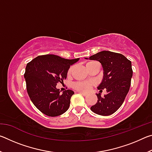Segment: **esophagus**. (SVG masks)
Returning <instances> with one entry per match:
<instances>
[{
	"instance_id": "1",
	"label": "esophagus",
	"mask_w": 152,
	"mask_h": 152,
	"mask_svg": "<svg viewBox=\"0 0 152 152\" xmlns=\"http://www.w3.org/2000/svg\"><path fill=\"white\" fill-rule=\"evenodd\" d=\"M78 93L82 94V95H83V96H86V95H87V93H86V92H80V91H79V92H78Z\"/></svg>"
}]
</instances>
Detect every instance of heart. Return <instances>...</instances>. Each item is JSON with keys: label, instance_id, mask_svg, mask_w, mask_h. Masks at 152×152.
Returning a JSON list of instances; mask_svg holds the SVG:
<instances>
[{"label": "heart", "instance_id": "obj_1", "mask_svg": "<svg viewBox=\"0 0 152 152\" xmlns=\"http://www.w3.org/2000/svg\"><path fill=\"white\" fill-rule=\"evenodd\" d=\"M97 64H99L96 61H88L86 64V67L87 68V70H89L90 69L92 68V67H94V66L97 65ZM74 69V66H71L70 68L68 69V76H70L72 74ZM94 85V82L92 81H83V82H76L73 84V88L74 89L77 90V91H88L91 88V87L92 86Z\"/></svg>", "mask_w": 152, "mask_h": 152}]
</instances>
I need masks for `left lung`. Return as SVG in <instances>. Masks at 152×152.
Returning a JSON list of instances; mask_svg holds the SVG:
<instances>
[{"label":"left lung","mask_w":152,"mask_h":152,"mask_svg":"<svg viewBox=\"0 0 152 152\" xmlns=\"http://www.w3.org/2000/svg\"><path fill=\"white\" fill-rule=\"evenodd\" d=\"M89 59L102 64L103 78L98 89L101 92L104 89L107 91L104 96L96 94L97 102L91 109L97 115H110L121 106L129 91L133 76L132 61L121 53L109 51H100Z\"/></svg>","instance_id":"obj_1"}]
</instances>
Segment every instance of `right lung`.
Here are the masks:
<instances>
[{
  "label": "right lung",
  "mask_w": 152,
  "mask_h": 152,
  "mask_svg": "<svg viewBox=\"0 0 152 152\" xmlns=\"http://www.w3.org/2000/svg\"><path fill=\"white\" fill-rule=\"evenodd\" d=\"M79 58L68 60L56 55L39 56L27 64L24 77L27 91L33 104L48 116L57 117L70 107L74 92L67 90L60 94L56 88L58 82H63L71 65Z\"/></svg>",
  "instance_id": "1"
}]
</instances>
